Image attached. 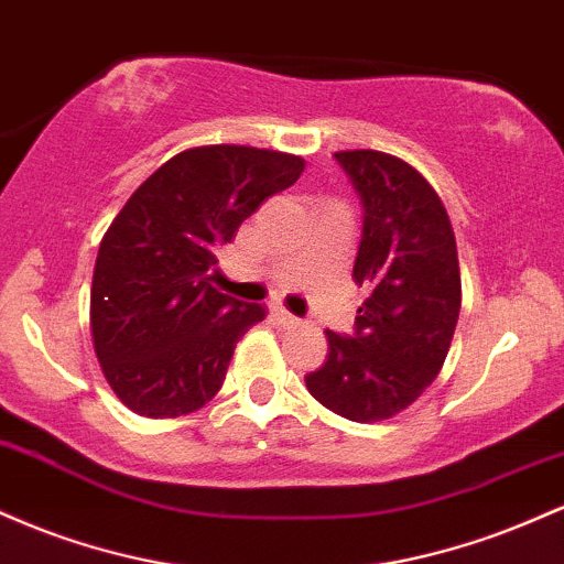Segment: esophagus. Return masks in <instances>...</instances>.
<instances>
[{
  "label": "esophagus",
  "instance_id": "1",
  "mask_svg": "<svg viewBox=\"0 0 564 564\" xmlns=\"http://www.w3.org/2000/svg\"><path fill=\"white\" fill-rule=\"evenodd\" d=\"M275 315H278V321H281L286 328H296V326H300V318H294V315H291L289 310L275 307Z\"/></svg>",
  "mask_w": 564,
  "mask_h": 564
}]
</instances>
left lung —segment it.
Here are the masks:
<instances>
[{
  "mask_svg": "<svg viewBox=\"0 0 564 564\" xmlns=\"http://www.w3.org/2000/svg\"><path fill=\"white\" fill-rule=\"evenodd\" d=\"M364 200L352 278L368 289L355 334L326 332L328 358L307 390L349 422H384L437 379L462 310L456 236L448 212L403 159L334 153Z\"/></svg>",
  "mask_w": 564,
  "mask_h": 564,
  "instance_id": "left-lung-1",
  "label": "left lung"
}]
</instances>
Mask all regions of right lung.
Instances as JSON below:
<instances>
[{"mask_svg": "<svg viewBox=\"0 0 564 564\" xmlns=\"http://www.w3.org/2000/svg\"><path fill=\"white\" fill-rule=\"evenodd\" d=\"M302 172L291 153L200 145L129 196L100 241L89 296L95 355L129 411L185 416L219 392L238 339L268 313L215 286L217 254Z\"/></svg>", "mask_w": 564, "mask_h": 564, "instance_id": "add662e5", "label": "right lung"}]
</instances>
